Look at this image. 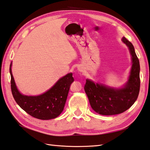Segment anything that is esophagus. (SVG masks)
I'll list each match as a JSON object with an SVG mask.
<instances>
[{"mask_svg":"<svg viewBox=\"0 0 150 150\" xmlns=\"http://www.w3.org/2000/svg\"><path fill=\"white\" fill-rule=\"evenodd\" d=\"M78 69H79V71H83V69L81 67H79Z\"/></svg>","mask_w":150,"mask_h":150,"instance_id":"esophagus-1","label":"esophagus"}]
</instances>
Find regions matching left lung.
I'll return each mask as SVG.
<instances>
[{
	"label": "left lung",
	"mask_w": 150,
	"mask_h": 150,
	"mask_svg": "<svg viewBox=\"0 0 150 150\" xmlns=\"http://www.w3.org/2000/svg\"><path fill=\"white\" fill-rule=\"evenodd\" d=\"M122 42L129 47L132 56V66L130 75L124 88L114 89L95 84L86 79L84 91L88 98L92 108L100 115H112L124 112L133 105L139 94L140 63L134 48L129 40L122 38Z\"/></svg>",
	"instance_id": "obj_1"
}]
</instances>
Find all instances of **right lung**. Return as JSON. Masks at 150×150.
Returning <instances> with one entry per match:
<instances>
[{"instance_id": "obj_1", "label": "right lung", "mask_w": 150, "mask_h": 150, "mask_svg": "<svg viewBox=\"0 0 150 150\" xmlns=\"http://www.w3.org/2000/svg\"><path fill=\"white\" fill-rule=\"evenodd\" d=\"M10 64L11 91L16 103L25 112L35 118L48 120L60 115L64 110L71 84L74 81L72 73H68L58 81L47 92L37 96H28L20 93L13 80Z\"/></svg>"}]
</instances>
